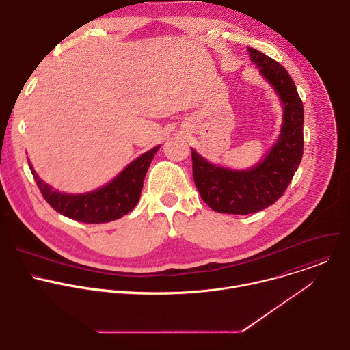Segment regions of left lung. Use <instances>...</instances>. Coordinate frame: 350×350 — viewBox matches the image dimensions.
Returning <instances> with one entry per match:
<instances>
[{"label":"left lung","instance_id":"1","mask_svg":"<svg viewBox=\"0 0 350 350\" xmlns=\"http://www.w3.org/2000/svg\"><path fill=\"white\" fill-rule=\"evenodd\" d=\"M247 51L281 99L282 127L267 157L249 170L212 165L191 148L195 185L204 202L217 213L249 215L273 205L285 192L304 155V104L293 80L277 61L255 48Z\"/></svg>","mask_w":350,"mask_h":350}]
</instances>
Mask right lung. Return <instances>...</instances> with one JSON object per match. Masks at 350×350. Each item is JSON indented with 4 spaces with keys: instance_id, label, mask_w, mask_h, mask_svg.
<instances>
[{
    "instance_id": "obj_1",
    "label": "right lung",
    "mask_w": 350,
    "mask_h": 350,
    "mask_svg": "<svg viewBox=\"0 0 350 350\" xmlns=\"http://www.w3.org/2000/svg\"><path fill=\"white\" fill-rule=\"evenodd\" d=\"M161 145L133 161L116 178L103 188L87 193H62L42 183L30 166L41 195L53 209L76 221L98 224L118 220L137 205L146 170Z\"/></svg>"
}]
</instances>
